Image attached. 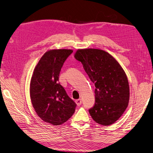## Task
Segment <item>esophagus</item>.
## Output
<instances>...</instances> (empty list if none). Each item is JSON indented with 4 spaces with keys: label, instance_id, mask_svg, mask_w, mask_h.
I'll return each instance as SVG.
<instances>
[{
    "label": "esophagus",
    "instance_id": "obj_1",
    "mask_svg": "<svg viewBox=\"0 0 153 153\" xmlns=\"http://www.w3.org/2000/svg\"><path fill=\"white\" fill-rule=\"evenodd\" d=\"M75 103H76V105L78 106H80L81 104H82V100L81 99H78V100H76L75 101Z\"/></svg>",
    "mask_w": 153,
    "mask_h": 153
}]
</instances>
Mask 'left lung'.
Masks as SVG:
<instances>
[{
  "label": "left lung",
  "mask_w": 153,
  "mask_h": 153,
  "mask_svg": "<svg viewBox=\"0 0 153 153\" xmlns=\"http://www.w3.org/2000/svg\"><path fill=\"white\" fill-rule=\"evenodd\" d=\"M95 85V103L89 112L94 121L108 126L128 106L129 87L124 69L112 55L100 49H78L74 54Z\"/></svg>",
  "instance_id": "1"
}]
</instances>
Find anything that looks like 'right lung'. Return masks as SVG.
Wrapping results in <instances>:
<instances>
[{"label": "right lung", "mask_w": 153, "mask_h": 153, "mask_svg": "<svg viewBox=\"0 0 153 153\" xmlns=\"http://www.w3.org/2000/svg\"><path fill=\"white\" fill-rule=\"evenodd\" d=\"M70 49L46 52L36 66L30 83V96L37 115L54 126L66 122L75 111L76 103L59 83L61 68Z\"/></svg>", "instance_id": "right-lung-1"}]
</instances>
